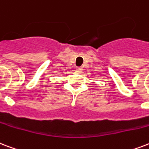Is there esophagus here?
<instances>
[{
  "label": "esophagus",
  "mask_w": 149,
  "mask_h": 149,
  "mask_svg": "<svg viewBox=\"0 0 149 149\" xmlns=\"http://www.w3.org/2000/svg\"><path fill=\"white\" fill-rule=\"evenodd\" d=\"M76 70H77L78 72H81V71H82V70H83V68H82V67L79 66V67H77V69H76Z\"/></svg>",
  "instance_id": "34e87169"
}]
</instances>
